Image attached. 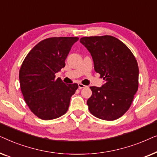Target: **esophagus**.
I'll use <instances>...</instances> for the list:
<instances>
[{
  "label": "esophagus",
  "instance_id": "esophagus-1",
  "mask_svg": "<svg viewBox=\"0 0 157 157\" xmlns=\"http://www.w3.org/2000/svg\"><path fill=\"white\" fill-rule=\"evenodd\" d=\"M87 86L85 85H83L82 83H78V89H84V88H86Z\"/></svg>",
  "mask_w": 157,
  "mask_h": 157
}]
</instances>
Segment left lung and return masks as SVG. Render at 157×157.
Listing matches in <instances>:
<instances>
[{"label":"left lung","mask_w":157,"mask_h":157,"mask_svg":"<svg viewBox=\"0 0 157 157\" xmlns=\"http://www.w3.org/2000/svg\"><path fill=\"white\" fill-rule=\"evenodd\" d=\"M80 42L91 53L95 71L104 80L101 87H90L89 111L106 121L119 119L129 109L138 90L139 67L134 56L113 36L83 37Z\"/></svg>","instance_id":"1"}]
</instances>
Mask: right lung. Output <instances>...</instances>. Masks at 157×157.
Segmentation results:
<instances>
[{"label":"right lung","mask_w":157,"mask_h":157,"mask_svg":"<svg viewBox=\"0 0 157 157\" xmlns=\"http://www.w3.org/2000/svg\"><path fill=\"white\" fill-rule=\"evenodd\" d=\"M77 37H54L43 40L25 58L19 81L24 100L31 111L43 120L59 118L66 113L71 97L78 86L65 84L56 74L65 66Z\"/></svg>","instance_id":"obj_1"}]
</instances>
